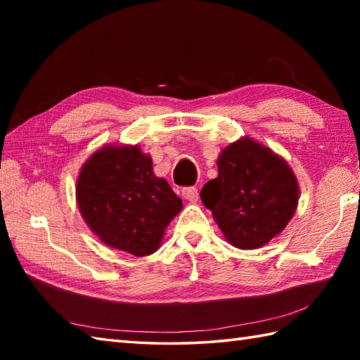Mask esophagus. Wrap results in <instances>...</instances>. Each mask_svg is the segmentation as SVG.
Returning <instances> with one entry per match:
<instances>
[{
    "label": "esophagus",
    "mask_w": 360,
    "mask_h": 360,
    "mask_svg": "<svg viewBox=\"0 0 360 360\" xmlns=\"http://www.w3.org/2000/svg\"><path fill=\"white\" fill-rule=\"evenodd\" d=\"M182 196H184L190 202H196L198 198H200V193H198L196 187H187V188H182Z\"/></svg>",
    "instance_id": "obj_1"
}]
</instances>
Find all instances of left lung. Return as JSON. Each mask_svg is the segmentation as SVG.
Segmentation results:
<instances>
[{
	"instance_id": "8db88e82",
	"label": "left lung",
	"mask_w": 360,
	"mask_h": 360,
	"mask_svg": "<svg viewBox=\"0 0 360 360\" xmlns=\"http://www.w3.org/2000/svg\"><path fill=\"white\" fill-rule=\"evenodd\" d=\"M218 176L201 190L202 204L212 210L232 246L258 249L269 243L294 217L298 182L283 158L243 137L218 158Z\"/></svg>"
}]
</instances>
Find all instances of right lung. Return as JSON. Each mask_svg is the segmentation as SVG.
I'll use <instances>...</instances> for the list:
<instances>
[{
  "label": "right lung",
  "instance_id": "obj_1",
  "mask_svg": "<svg viewBox=\"0 0 360 360\" xmlns=\"http://www.w3.org/2000/svg\"><path fill=\"white\" fill-rule=\"evenodd\" d=\"M75 196L83 219L102 243L145 257L156 252L182 201L137 145H105L83 164Z\"/></svg>",
  "mask_w": 360,
  "mask_h": 360
}]
</instances>
